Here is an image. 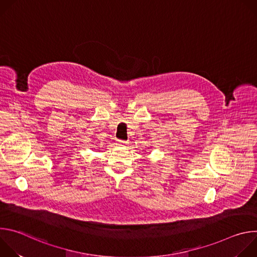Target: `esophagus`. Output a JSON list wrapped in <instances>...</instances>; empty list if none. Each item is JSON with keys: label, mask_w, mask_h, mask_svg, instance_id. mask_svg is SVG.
Returning a JSON list of instances; mask_svg holds the SVG:
<instances>
[{"label": "esophagus", "mask_w": 257, "mask_h": 257, "mask_svg": "<svg viewBox=\"0 0 257 257\" xmlns=\"http://www.w3.org/2000/svg\"><path fill=\"white\" fill-rule=\"evenodd\" d=\"M126 144H127L126 141H123V140H118V141H117V145L123 146V145H126Z\"/></svg>", "instance_id": "34e87169"}]
</instances>
